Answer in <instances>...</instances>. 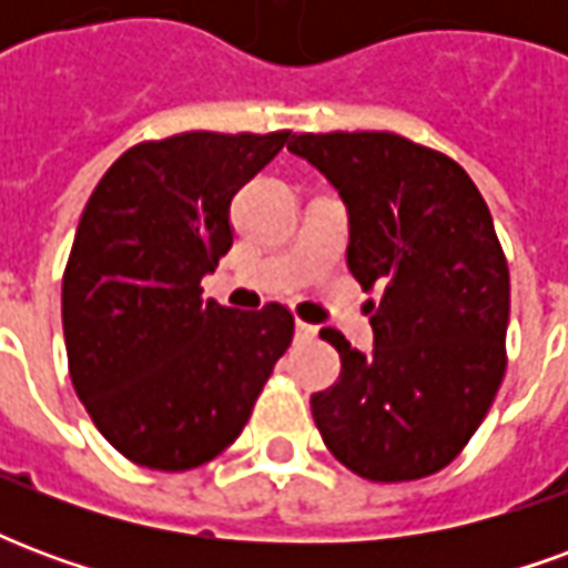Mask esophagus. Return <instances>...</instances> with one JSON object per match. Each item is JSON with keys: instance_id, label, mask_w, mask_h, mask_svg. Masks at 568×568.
Wrapping results in <instances>:
<instances>
[{"instance_id": "34e87169", "label": "esophagus", "mask_w": 568, "mask_h": 568, "mask_svg": "<svg viewBox=\"0 0 568 568\" xmlns=\"http://www.w3.org/2000/svg\"><path fill=\"white\" fill-rule=\"evenodd\" d=\"M295 334H297V341H313L316 334H320V328L316 325H310V322H295Z\"/></svg>"}]
</instances>
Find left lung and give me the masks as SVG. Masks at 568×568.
Here are the masks:
<instances>
[{"label": "left lung", "mask_w": 568, "mask_h": 568, "mask_svg": "<svg viewBox=\"0 0 568 568\" xmlns=\"http://www.w3.org/2000/svg\"><path fill=\"white\" fill-rule=\"evenodd\" d=\"M288 151L349 212L346 267L383 288L374 353L337 328L341 377L310 398L325 447L365 480H419L450 465L499 393L511 280L487 203L444 151L381 133H295Z\"/></svg>", "instance_id": "obj_1"}]
</instances>
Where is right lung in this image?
<instances>
[{
    "mask_svg": "<svg viewBox=\"0 0 568 568\" xmlns=\"http://www.w3.org/2000/svg\"><path fill=\"white\" fill-rule=\"evenodd\" d=\"M288 130H187L118 158L81 212L63 271L69 377L130 463L187 471L231 447L292 334L283 304L203 301L234 243L231 200Z\"/></svg>",
    "mask_w": 568,
    "mask_h": 568,
    "instance_id": "1",
    "label": "right lung"
}]
</instances>
